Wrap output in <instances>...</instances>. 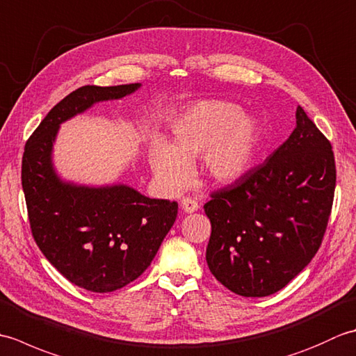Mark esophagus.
Listing matches in <instances>:
<instances>
[{
    "mask_svg": "<svg viewBox=\"0 0 356 356\" xmlns=\"http://www.w3.org/2000/svg\"><path fill=\"white\" fill-rule=\"evenodd\" d=\"M180 208L184 209V213L191 214V213H195V211L200 208V205L197 203V200L190 199V197H185V199L180 200Z\"/></svg>",
    "mask_w": 356,
    "mask_h": 356,
    "instance_id": "1",
    "label": "esophagus"
}]
</instances>
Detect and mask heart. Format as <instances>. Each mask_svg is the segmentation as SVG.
<instances>
[{
    "label": "heart",
    "mask_w": 356,
    "mask_h": 356,
    "mask_svg": "<svg viewBox=\"0 0 356 356\" xmlns=\"http://www.w3.org/2000/svg\"><path fill=\"white\" fill-rule=\"evenodd\" d=\"M260 124L237 104L207 99L188 107L172 120L171 143L157 138L149 163L165 191H179L191 177L193 159L203 157L208 176L218 184L240 179L254 163Z\"/></svg>",
    "instance_id": "obj_1"
}]
</instances>
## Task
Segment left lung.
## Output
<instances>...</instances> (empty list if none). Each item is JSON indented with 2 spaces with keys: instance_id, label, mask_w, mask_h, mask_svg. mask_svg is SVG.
<instances>
[{
  "instance_id": "8db88e82",
  "label": "left lung",
  "mask_w": 356,
  "mask_h": 356,
  "mask_svg": "<svg viewBox=\"0 0 356 356\" xmlns=\"http://www.w3.org/2000/svg\"><path fill=\"white\" fill-rule=\"evenodd\" d=\"M264 163L211 195L207 263L241 297L275 293L318 251L334 202L337 170L330 142L306 111Z\"/></svg>"
}]
</instances>
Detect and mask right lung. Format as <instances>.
Here are the masks:
<instances>
[{
    "label": "right lung",
    "instance_id": "add662e5",
    "mask_svg": "<svg viewBox=\"0 0 356 356\" xmlns=\"http://www.w3.org/2000/svg\"><path fill=\"white\" fill-rule=\"evenodd\" d=\"M140 87L138 82L74 90L47 113L22 156V191L36 245L69 282L90 292H113L134 282L153 261L179 207L124 184L65 180L55 168L53 145L61 124Z\"/></svg>",
    "mask_w": 356,
    "mask_h": 356
}]
</instances>
